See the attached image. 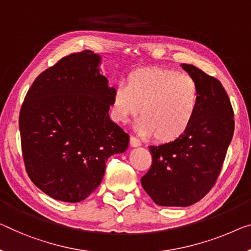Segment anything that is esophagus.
Returning a JSON list of instances; mask_svg holds the SVG:
<instances>
[{
  "label": "esophagus",
  "instance_id": "esophagus-1",
  "mask_svg": "<svg viewBox=\"0 0 251 251\" xmlns=\"http://www.w3.org/2000/svg\"><path fill=\"white\" fill-rule=\"evenodd\" d=\"M129 144H130V147H133V148H137V147H141V145H142L141 141L137 140L135 136H130L129 137Z\"/></svg>",
  "mask_w": 251,
  "mask_h": 251
}]
</instances>
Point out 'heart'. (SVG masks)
Wrapping results in <instances>:
<instances>
[{
	"label": "heart",
	"instance_id": "obj_1",
	"mask_svg": "<svg viewBox=\"0 0 251 251\" xmlns=\"http://www.w3.org/2000/svg\"><path fill=\"white\" fill-rule=\"evenodd\" d=\"M200 103V89L192 76L177 71L140 69L114 88L111 118L125 124L140 111L135 129L161 143L173 142L192 124Z\"/></svg>",
	"mask_w": 251,
	"mask_h": 251
}]
</instances>
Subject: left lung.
I'll return each instance as SVG.
<instances>
[{
	"label": "left lung",
	"mask_w": 251,
	"mask_h": 251,
	"mask_svg": "<svg viewBox=\"0 0 251 251\" xmlns=\"http://www.w3.org/2000/svg\"><path fill=\"white\" fill-rule=\"evenodd\" d=\"M181 67L196 81L200 103L180 137L150 147L152 166L141 182L160 206H189L206 195L222 169L234 130L233 109L221 82L192 64Z\"/></svg>",
	"instance_id": "obj_1"
}]
</instances>
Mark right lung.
<instances>
[{"instance_id":"add662e5","label":"right lung","mask_w":251,"mask_h":251,"mask_svg":"<svg viewBox=\"0 0 251 251\" xmlns=\"http://www.w3.org/2000/svg\"><path fill=\"white\" fill-rule=\"evenodd\" d=\"M100 64L91 50L66 56L33 81L22 103L25 170L54 200H85L101 182L107 160L128 148V134L108 114L114 87Z\"/></svg>"}]
</instances>
